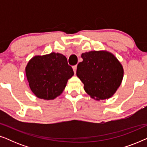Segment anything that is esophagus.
I'll list each match as a JSON object with an SVG mask.
<instances>
[{
	"label": "esophagus",
	"mask_w": 147,
	"mask_h": 147,
	"mask_svg": "<svg viewBox=\"0 0 147 147\" xmlns=\"http://www.w3.org/2000/svg\"><path fill=\"white\" fill-rule=\"evenodd\" d=\"M73 70H74V73H76V69H77V65H74L73 67Z\"/></svg>",
	"instance_id": "esophagus-1"
}]
</instances>
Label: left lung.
<instances>
[{"label": "left lung", "instance_id": "left-lung-1", "mask_svg": "<svg viewBox=\"0 0 147 147\" xmlns=\"http://www.w3.org/2000/svg\"><path fill=\"white\" fill-rule=\"evenodd\" d=\"M76 74L84 84L86 93L94 99L112 97L121 84L124 75L122 64L106 51H92L82 54Z\"/></svg>", "mask_w": 147, "mask_h": 147}]
</instances>
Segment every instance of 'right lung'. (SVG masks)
<instances>
[{"instance_id": "obj_1", "label": "right lung", "mask_w": 147, "mask_h": 147, "mask_svg": "<svg viewBox=\"0 0 147 147\" xmlns=\"http://www.w3.org/2000/svg\"><path fill=\"white\" fill-rule=\"evenodd\" d=\"M25 72L33 93L40 99L47 100L59 96L67 80L74 76L65 56L54 52L33 57L28 62Z\"/></svg>"}]
</instances>
